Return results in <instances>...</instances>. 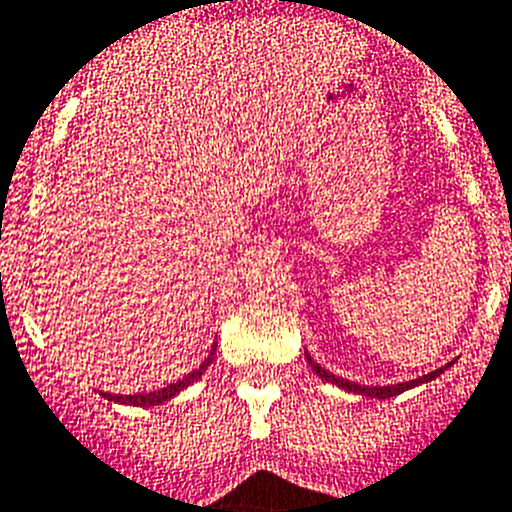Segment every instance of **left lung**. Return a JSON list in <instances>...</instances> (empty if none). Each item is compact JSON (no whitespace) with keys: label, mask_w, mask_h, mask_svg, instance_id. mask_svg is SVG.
<instances>
[{"label":"left lung","mask_w":512,"mask_h":512,"mask_svg":"<svg viewBox=\"0 0 512 512\" xmlns=\"http://www.w3.org/2000/svg\"><path fill=\"white\" fill-rule=\"evenodd\" d=\"M306 363L311 366V371L317 373L319 379L330 381V384L340 386V389L345 391H353V394H361V397H371V399H389V397H397V394H402V391L412 389V386L417 384H428V381H433L435 376H441L446 368H451V363L443 368H438V371H430L425 373V376H420V379H412V381H404V384H391V386H363V384H355V381H348V379H340V376H335V373H330L327 368L319 366L317 361H311V355L306 353Z\"/></svg>","instance_id":"left-lung-1"}]
</instances>
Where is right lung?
Instances as JSON below:
<instances>
[{
    "label": "right lung",
    "mask_w": 512,
    "mask_h": 512,
    "mask_svg": "<svg viewBox=\"0 0 512 512\" xmlns=\"http://www.w3.org/2000/svg\"><path fill=\"white\" fill-rule=\"evenodd\" d=\"M213 355H216V345H213L211 353H208V358L201 363V366L195 368V371H190L188 376H182V379L175 381V384L164 386V389L149 391V394H126V397H123V394H102V397H108L110 402H118V404H133V407H157V404L167 402V399H172L175 394H180L185 386H190L193 381L201 379L203 371L213 363Z\"/></svg>",
    "instance_id": "right-lung-1"
}]
</instances>
